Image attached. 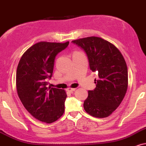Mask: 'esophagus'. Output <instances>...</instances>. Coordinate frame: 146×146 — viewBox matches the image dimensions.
Wrapping results in <instances>:
<instances>
[{
	"label": "esophagus",
	"mask_w": 146,
	"mask_h": 146,
	"mask_svg": "<svg viewBox=\"0 0 146 146\" xmlns=\"http://www.w3.org/2000/svg\"><path fill=\"white\" fill-rule=\"evenodd\" d=\"M75 90H76V88H67V91L70 92H74Z\"/></svg>",
	"instance_id": "34e87169"
}]
</instances>
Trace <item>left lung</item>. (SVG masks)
Wrapping results in <instances>:
<instances>
[{
	"label": "left lung",
	"instance_id": "obj_1",
	"mask_svg": "<svg viewBox=\"0 0 146 146\" xmlns=\"http://www.w3.org/2000/svg\"><path fill=\"white\" fill-rule=\"evenodd\" d=\"M86 52L92 72L98 73L96 88L88 91L84 108L95 117H106L116 110L128 88V69L123 56L112 43L97 36L73 40Z\"/></svg>",
	"mask_w": 146,
	"mask_h": 146
}]
</instances>
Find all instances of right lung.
Listing matches in <instances>:
<instances>
[{"instance_id":"obj_1","label":"right lung","mask_w":146,"mask_h":146,"mask_svg":"<svg viewBox=\"0 0 146 146\" xmlns=\"http://www.w3.org/2000/svg\"><path fill=\"white\" fill-rule=\"evenodd\" d=\"M68 43H35L24 52L17 65V94L26 110L41 122L52 123L64 113L65 91L46 86L52 76L56 55Z\"/></svg>"}]
</instances>
